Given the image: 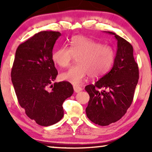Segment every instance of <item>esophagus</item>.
Returning a JSON list of instances; mask_svg holds the SVG:
<instances>
[{
	"label": "esophagus",
	"instance_id": "34e87169",
	"mask_svg": "<svg viewBox=\"0 0 152 152\" xmlns=\"http://www.w3.org/2000/svg\"><path fill=\"white\" fill-rule=\"evenodd\" d=\"M73 88H74V91L75 93H79V92H80V91H82V88H81V87L77 86H73Z\"/></svg>",
	"mask_w": 152,
	"mask_h": 152
}]
</instances>
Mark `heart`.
Masks as SVG:
<instances>
[{
  "label": "heart",
  "instance_id": "heart-1",
  "mask_svg": "<svg viewBox=\"0 0 152 152\" xmlns=\"http://www.w3.org/2000/svg\"><path fill=\"white\" fill-rule=\"evenodd\" d=\"M77 64L61 74V78L79 85L88 75L91 78L103 76L110 70L115 59V52L88 37L77 35L70 41V48L61 46L53 53V59L62 68L70 66L75 57Z\"/></svg>",
  "mask_w": 152,
  "mask_h": 152
}]
</instances>
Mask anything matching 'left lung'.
I'll return each mask as SVG.
<instances>
[{"mask_svg": "<svg viewBox=\"0 0 152 152\" xmlns=\"http://www.w3.org/2000/svg\"><path fill=\"white\" fill-rule=\"evenodd\" d=\"M106 32L114 35L118 41L113 68L95 84L85 87L90 96L86 115L100 126L117 122L126 113L133 102L139 78L132 45L115 33ZM100 88L103 90L99 91Z\"/></svg>", "mask_w": 152, "mask_h": 152, "instance_id": "obj_1", "label": "left lung"}]
</instances>
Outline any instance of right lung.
<instances>
[{"label":"right lung","instance_id":"1","mask_svg":"<svg viewBox=\"0 0 152 152\" xmlns=\"http://www.w3.org/2000/svg\"><path fill=\"white\" fill-rule=\"evenodd\" d=\"M61 33L42 31L18 45L11 77L18 103L41 126H50L64 116L62 104L73 93L68 82H55L58 72L53 49Z\"/></svg>","mask_w":152,"mask_h":152}]
</instances>
